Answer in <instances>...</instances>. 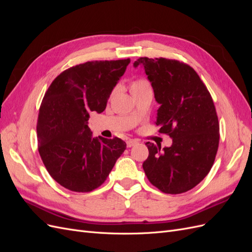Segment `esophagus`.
I'll return each mask as SVG.
<instances>
[{"mask_svg": "<svg viewBox=\"0 0 252 252\" xmlns=\"http://www.w3.org/2000/svg\"><path fill=\"white\" fill-rule=\"evenodd\" d=\"M126 144H127V147H132L133 145L138 144V141H136V140H128V141L126 142Z\"/></svg>", "mask_w": 252, "mask_h": 252, "instance_id": "obj_1", "label": "esophagus"}]
</instances>
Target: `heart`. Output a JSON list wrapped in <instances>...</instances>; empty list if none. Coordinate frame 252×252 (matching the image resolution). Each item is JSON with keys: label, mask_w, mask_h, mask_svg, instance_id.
Listing matches in <instances>:
<instances>
[{"label": "heart", "mask_w": 252, "mask_h": 252, "mask_svg": "<svg viewBox=\"0 0 252 252\" xmlns=\"http://www.w3.org/2000/svg\"><path fill=\"white\" fill-rule=\"evenodd\" d=\"M130 89L132 94H139L145 91H152L150 83L145 79H136L130 83Z\"/></svg>", "instance_id": "1"}]
</instances>
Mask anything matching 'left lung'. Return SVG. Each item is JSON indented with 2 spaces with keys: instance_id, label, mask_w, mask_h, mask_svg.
<instances>
[{
  "instance_id": "8db88e82",
  "label": "left lung",
  "mask_w": 252,
  "mask_h": 252,
  "mask_svg": "<svg viewBox=\"0 0 252 252\" xmlns=\"http://www.w3.org/2000/svg\"><path fill=\"white\" fill-rule=\"evenodd\" d=\"M161 104L155 124L172 139L170 147L147 142L149 156L143 169L164 193L179 194L195 187L215 163L220 124L211 94L191 66L178 60L140 58Z\"/></svg>"
}]
</instances>
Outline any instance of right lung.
Segmentation results:
<instances>
[{
    "label": "right lung",
    "instance_id": "add662e5",
    "mask_svg": "<svg viewBox=\"0 0 252 252\" xmlns=\"http://www.w3.org/2000/svg\"><path fill=\"white\" fill-rule=\"evenodd\" d=\"M130 59L91 61L61 72L45 93L37 118V149L51 178L74 192H90L107 179L126 149L119 138H93L89 113L105 110Z\"/></svg>",
    "mask_w": 252,
    "mask_h": 252
}]
</instances>
